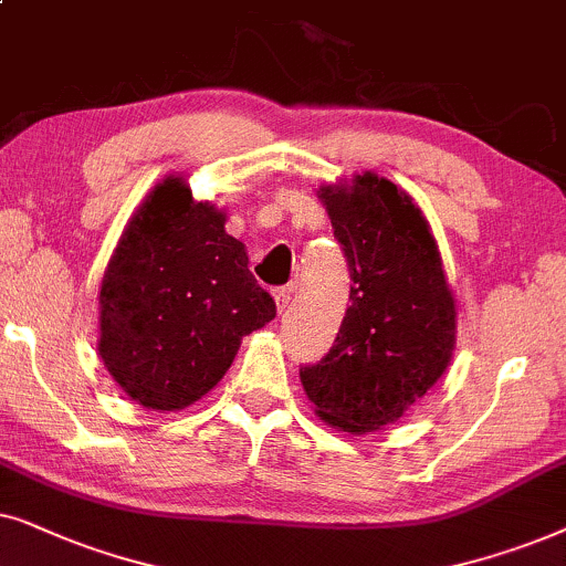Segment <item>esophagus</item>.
Returning <instances> with one entry per match:
<instances>
[{"mask_svg":"<svg viewBox=\"0 0 566 566\" xmlns=\"http://www.w3.org/2000/svg\"><path fill=\"white\" fill-rule=\"evenodd\" d=\"M292 295H295V290L292 287H279L274 290V300H276V311L284 313L292 303Z\"/></svg>","mask_w":566,"mask_h":566,"instance_id":"esophagus-1","label":"esophagus"}]
</instances>
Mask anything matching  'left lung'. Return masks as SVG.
<instances>
[{
    "instance_id": "8db88e82",
    "label": "left lung",
    "mask_w": 566,
    "mask_h": 566,
    "mask_svg": "<svg viewBox=\"0 0 566 566\" xmlns=\"http://www.w3.org/2000/svg\"><path fill=\"white\" fill-rule=\"evenodd\" d=\"M352 271L331 352L303 367L307 401L328 427L396 424L448 370L458 307L427 217L403 188L367 170L318 188Z\"/></svg>"
}]
</instances>
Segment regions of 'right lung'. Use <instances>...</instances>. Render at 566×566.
I'll list each match as a JSON object with an SVG mask.
<instances>
[{"label":"right lung","instance_id":"1","mask_svg":"<svg viewBox=\"0 0 566 566\" xmlns=\"http://www.w3.org/2000/svg\"><path fill=\"white\" fill-rule=\"evenodd\" d=\"M228 214L165 176L126 222L97 292V354L132 401L180 411L230 370L276 305L248 269Z\"/></svg>","mask_w":566,"mask_h":566}]
</instances>
